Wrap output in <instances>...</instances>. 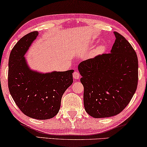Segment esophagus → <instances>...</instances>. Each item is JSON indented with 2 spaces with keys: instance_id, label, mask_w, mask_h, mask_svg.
Returning <instances> with one entry per match:
<instances>
[{
  "instance_id": "1",
  "label": "esophagus",
  "mask_w": 147,
  "mask_h": 147,
  "mask_svg": "<svg viewBox=\"0 0 147 147\" xmlns=\"http://www.w3.org/2000/svg\"><path fill=\"white\" fill-rule=\"evenodd\" d=\"M73 77L76 80H78L80 78V74L78 71H74L73 74Z\"/></svg>"
}]
</instances>
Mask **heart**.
<instances>
[{
  "instance_id": "heart-1",
  "label": "heart",
  "mask_w": 147,
  "mask_h": 147,
  "mask_svg": "<svg viewBox=\"0 0 147 147\" xmlns=\"http://www.w3.org/2000/svg\"><path fill=\"white\" fill-rule=\"evenodd\" d=\"M103 51H104V47H99L96 49L97 53H101V52H102Z\"/></svg>"
}]
</instances>
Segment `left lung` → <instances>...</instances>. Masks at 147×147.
<instances>
[{
    "label": "left lung",
    "mask_w": 147,
    "mask_h": 147,
    "mask_svg": "<svg viewBox=\"0 0 147 147\" xmlns=\"http://www.w3.org/2000/svg\"><path fill=\"white\" fill-rule=\"evenodd\" d=\"M111 52L81 62L85 111L94 118L116 116L127 107L138 84V59L131 45L114 31Z\"/></svg>",
    "instance_id": "1"
}]
</instances>
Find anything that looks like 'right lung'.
<instances>
[{
    "label": "right lung",
    "instance_id": "1",
    "mask_svg": "<svg viewBox=\"0 0 147 147\" xmlns=\"http://www.w3.org/2000/svg\"><path fill=\"white\" fill-rule=\"evenodd\" d=\"M38 34L33 31L24 36L11 51L8 89L16 105L25 115L48 119L58 113L63 94L73 83L74 70L40 74L29 69L24 55Z\"/></svg>",
    "mask_w": 147,
    "mask_h": 147
}]
</instances>
